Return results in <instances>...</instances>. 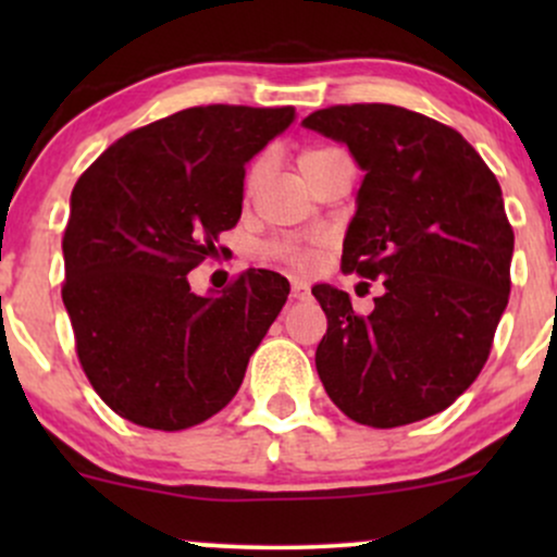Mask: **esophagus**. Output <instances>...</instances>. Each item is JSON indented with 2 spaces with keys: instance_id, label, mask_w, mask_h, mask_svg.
Segmentation results:
<instances>
[{
  "instance_id": "34e87169",
  "label": "esophagus",
  "mask_w": 557,
  "mask_h": 557,
  "mask_svg": "<svg viewBox=\"0 0 557 557\" xmlns=\"http://www.w3.org/2000/svg\"><path fill=\"white\" fill-rule=\"evenodd\" d=\"M306 296H309V285H306L304 280H293V283H290V298L293 300H304Z\"/></svg>"
}]
</instances>
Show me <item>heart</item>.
I'll list each match as a JSON object with an SVG mask.
<instances>
[{"label":"heart","mask_w":557,"mask_h":557,"mask_svg":"<svg viewBox=\"0 0 557 557\" xmlns=\"http://www.w3.org/2000/svg\"><path fill=\"white\" fill-rule=\"evenodd\" d=\"M327 151H335V149H309V151H304V154H300V170H304L309 162H314L317 157L327 154ZM253 177H257V172H251V177H248V185L253 183ZM270 257L283 261V264H290V267H309L317 257V243L277 240V243H272V246H270Z\"/></svg>","instance_id":"b5f03b06"}]
</instances>
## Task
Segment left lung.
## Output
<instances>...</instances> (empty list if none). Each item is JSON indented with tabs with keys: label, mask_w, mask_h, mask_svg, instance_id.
Wrapping results in <instances>:
<instances>
[{
	"label": "left lung",
	"mask_w": 557,
	"mask_h": 557,
	"mask_svg": "<svg viewBox=\"0 0 557 557\" xmlns=\"http://www.w3.org/2000/svg\"><path fill=\"white\" fill-rule=\"evenodd\" d=\"M306 127L367 172L343 272L380 280L372 314L314 285L327 314L324 389L348 419L393 430L445 411L476 380L510 296L513 227L500 183L461 133L393 104H335Z\"/></svg>",
	"instance_id": "left-lung-1"
}]
</instances>
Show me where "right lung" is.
Returning <instances> with one entry per match:
<instances>
[{"label": "right lung", "instance_id": "obj_1", "mask_svg": "<svg viewBox=\"0 0 557 557\" xmlns=\"http://www.w3.org/2000/svg\"><path fill=\"white\" fill-rule=\"evenodd\" d=\"M293 107H190L114 140L75 183L62 300L91 387L146 430L201 424L238 393L285 306L283 274L246 270L220 296L188 272L240 220L246 162Z\"/></svg>", "mask_w": 557, "mask_h": 557}]
</instances>
